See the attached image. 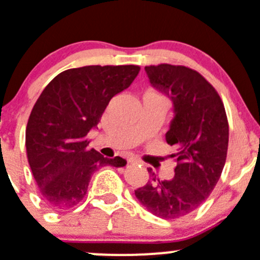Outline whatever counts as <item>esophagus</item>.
<instances>
[{
  "mask_svg": "<svg viewBox=\"0 0 260 260\" xmlns=\"http://www.w3.org/2000/svg\"><path fill=\"white\" fill-rule=\"evenodd\" d=\"M128 162H129L131 165H138V164H141V161L136 157H131L129 160H128Z\"/></svg>",
  "mask_w": 260,
  "mask_h": 260,
  "instance_id": "1",
  "label": "esophagus"
}]
</instances>
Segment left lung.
<instances>
[{
  "instance_id": "obj_1",
  "label": "left lung",
  "mask_w": 260,
  "mask_h": 260,
  "mask_svg": "<svg viewBox=\"0 0 260 260\" xmlns=\"http://www.w3.org/2000/svg\"><path fill=\"white\" fill-rule=\"evenodd\" d=\"M145 71L152 87L173 103L166 142L175 147L170 157L176 166L169 180L148 169L151 179L135 194L151 213L173 220L197 210L217 184L228 155V117L220 95L197 71L165 63Z\"/></svg>"
}]
</instances>
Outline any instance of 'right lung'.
<instances>
[{
    "mask_svg": "<svg viewBox=\"0 0 260 260\" xmlns=\"http://www.w3.org/2000/svg\"><path fill=\"white\" fill-rule=\"evenodd\" d=\"M140 67L85 66L60 72L38 98L26 125L27 161L45 205L64 211L86 196L92 174L127 161L89 150L87 135L100 122L110 99L122 92Z\"/></svg>",
    "mask_w": 260,
    "mask_h": 260,
    "instance_id": "add662e5",
    "label": "right lung"
}]
</instances>
